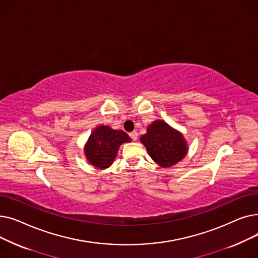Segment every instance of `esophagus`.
Returning <instances> with one entry per match:
<instances>
[{
	"instance_id": "1",
	"label": "esophagus",
	"mask_w": 258,
	"mask_h": 258,
	"mask_svg": "<svg viewBox=\"0 0 258 258\" xmlns=\"http://www.w3.org/2000/svg\"><path fill=\"white\" fill-rule=\"evenodd\" d=\"M130 137H131L134 141H136V140L138 139V133H137L136 131H133L132 133H130Z\"/></svg>"
}]
</instances>
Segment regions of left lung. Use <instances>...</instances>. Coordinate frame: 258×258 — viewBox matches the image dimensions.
Returning <instances> with one entry per match:
<instances>
[{"mask_svg": "<svg viewBox=\"0 0 258 258\" xmlns=\"http://www.w3.org/2000/svg\"><path fill=\"white\" fill-rule=\"evenodd\" d=\"M140 142L161 167L177 164L188 151L183 135L162 120H156L148 125L146 134L140 137Z\"/></svg>", "mask_w": 258, "mask_h": 258, "instance_id": "obj_1", "label": "left lung"}]
</instances>
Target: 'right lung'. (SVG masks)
Wrapping results in <instances>:
<instances>
[{
	"instance_id": "add662e5",
	"label": "right lung",
	"mask_w": 258,
	"mask_h": 258,
	"mask_svg": "<svg viewBox=\"0 0 258 258\" xmlns=\"http://www.w3.org/2000/svg\"><path fill=\"white\" fill-rule=\"evenodd\" d=\"M131 141L125 132L100 125L91 133L85 145V155L93 166L105 169L113 164L120 145Z\"/></svg>"
}]
</instances>
